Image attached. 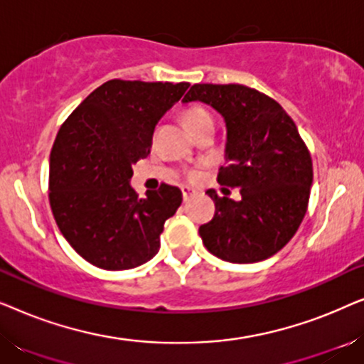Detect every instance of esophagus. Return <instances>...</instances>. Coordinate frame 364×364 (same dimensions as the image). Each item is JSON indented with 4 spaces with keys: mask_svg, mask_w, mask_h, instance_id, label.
I'll return each instance as SVG.
<instances>
[{
    "mask_svg": "<svg viewBox=\"0 0 364 364\" xmlns=\"http://www.w3.org/2000/svg\"><path fill=\"white\" fill-rule=\"evenodd\" d=\"M196 188H192V187H182V197H183V200H188V198H192L193 196H196Z\"/></svg>",
    "mask_w": 364,
    "mask_h": 364,
    "instance_id": "34e87169",
    "label": "esophagus"
}]
</instances>
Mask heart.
<instances>
[{"mask_svg":"<svg viewBox=\"0 0 364 364\" xmlns=\"http://www.w3.org/2000/svg\"><path fill=\"white\" fill-rule=\"evenodd\" d=\"M182 119L192 132L197 131L198 127H202V126H205V124L212 122L210 114H208L207 109L202 107L200 104H191V106H187L186 109H183ZM191 177H193V173Z\"/></svg>","mask_w":364,"mask_h":364,"instance_id":"1","label":"heart"}]
</instances>
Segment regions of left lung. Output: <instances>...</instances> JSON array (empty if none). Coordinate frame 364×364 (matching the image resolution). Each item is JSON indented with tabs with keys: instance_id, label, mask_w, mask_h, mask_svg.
<instances>
[{
	"instance_id": "obj_1",
	"label": "left lung",
	"mask_w": 364,
	"mask_h": 364,
	"mask_svg": "<svg viewBox=\"0 0 364 364\" xmlns=\"http://www.w3.org/2000/svg\"><path fill=\"white\" fill-rule=\"evenodd\" d=\"M208 104L225 121V166L218 183L240 200L218 197L215 215L198 228L207 250L230 263L262 262L280 252L306 213L311 156L280 104L242 84H193L182 102Z\"/></svg>"
}]
</instances>
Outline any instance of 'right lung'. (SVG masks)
Here are the masks:
<instances>
[{
    "label": "right lung",
    "instance_id": "add662e5",
    "mask_svg": "<svg viewBox=\"0 0 364 364\" xmlns=\"http://www.w3.org/2000/svg\"><path fill=\"white\" fill-rule=\"evenodd\" d=\"M188 82H104L59 129L49 156V203L59 230L84 260L129 270L151 260L164 223L182 203L178 187L162 183L139 197L132 166L149 156L161 117Z\"/></svg>",
    "mask_w": 364,
    "mask_h": 364
}]
</instances>
